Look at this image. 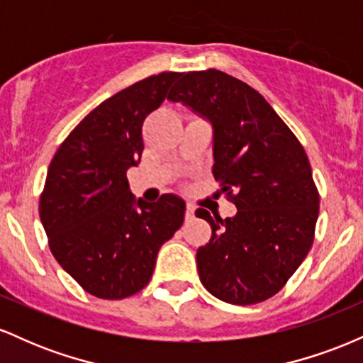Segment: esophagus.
<instances>
[{"label": "esophagus", "instance_id": "34e87169", "mask_svg": "<svg viewBox=\"0 0 363 363\" xmlns=\"http://www.w3.org/2000/svg\"><path fill=\"white\" fill-rule=\"evenodd\" d=\"M191 218H194V206L187 203V205H186V220H191Z\"/></svg>", "mask_w": 363, "mask_h": 363}]
</instances>
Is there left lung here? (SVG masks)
I'll use <instances>...</instances> for the list:
<instances>
[{
  "label": "left lung",
  "instance_id": "8db88e82",
  "mask_svg": "<svg viewBox=\"0 0 363 363\" xmlns=\"http://www.w3.org/2000/svg\"><path fill=\"white\" fill-rule=\"evenodd\" d=\"M167 99L211 124V170L237 206L225 220L196 210L211 225L196 252L199 280L235 306L273 297L306 259L319 215L302 145L259 91L218 69L181 73Z\"/></svg>",
  "mask_w": 363,
  "mask_h": 363
}]
</instances>
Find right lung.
<instances>
[{
  "label": "right lung",
  "instance_id": "right-lung-1",
  "mask_svg": "<svg viewBox=\"0 0 363 363\" xmlns=\"http://www.w3.org/2000/svg\"><path fill=\"white\" fill-rule=\"evenodd\" d=\"M179 74H153L104 101L62 141L48 169L39 213L49 247L99 298L118 301L145 289L162 244L184 222V199H136L126 177L141 160L145 118Z\"/></svg>",
  "mask_w": 363,
  "mask_h": 363
}]
</instances>
